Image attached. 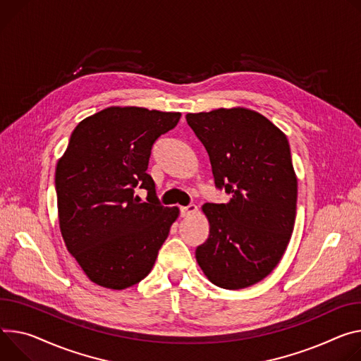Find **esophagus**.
<instances>
[{"label":"esophagus","instance_id":"34e87169","mask_svg":"<svg viewBox=\"0 0 361 361\" xmlns=\"http://www.w3.org/2000/svg\"><path fill=\"white\" fill-rule=\"evenodd\" d=\"M197 213V206L195 204H190L187 207H181V216L183 217H188V216H192Z\"/></svg>","mask_w":361,"mask_h":361}]
</instances>
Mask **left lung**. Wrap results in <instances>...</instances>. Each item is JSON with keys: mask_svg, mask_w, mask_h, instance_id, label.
I'll return each instance as SVG.
<instances>
[{"mask_svg": "<svg viewBox=\"0 0 361 361\" xmlns=\"http://www.w3.org/2000/svg\"><path fill=\"white\" fill-rule=\"evenodd\" d=\"M185 119L209 154L216 187L231 194L227 203L203 204L210 232L195 259L212 283L247 288L275 269L293 232L298 180L289 142L268 118L247 108Z\"/></svg>", "mask_w": 361, "mask_h": 361, "instance_id": "obj_1", "label": "left lung"}]
</instances>
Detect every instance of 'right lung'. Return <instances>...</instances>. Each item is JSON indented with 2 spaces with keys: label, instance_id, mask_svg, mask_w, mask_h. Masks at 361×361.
<instances>
[{
  "label": "right lung",
  "instance_id": "right-lung-1",
  "mask_svg": "<svg viewBox=\"0 0 361 361\" xmlns=\"http://www.w3.org/2000/svg\"><path fill=\"white\" fill-rule=\"evenodd\" d=\"M180 112L109 106L78 123L56 167L61 238L96 285L125 289L152 269L178 207H162L147 174L154 142ZM149 191L141 202L133 188Z\"/></svg>",
  "mask_w": 361,
  "mask_h": 361
}]
</instances>
